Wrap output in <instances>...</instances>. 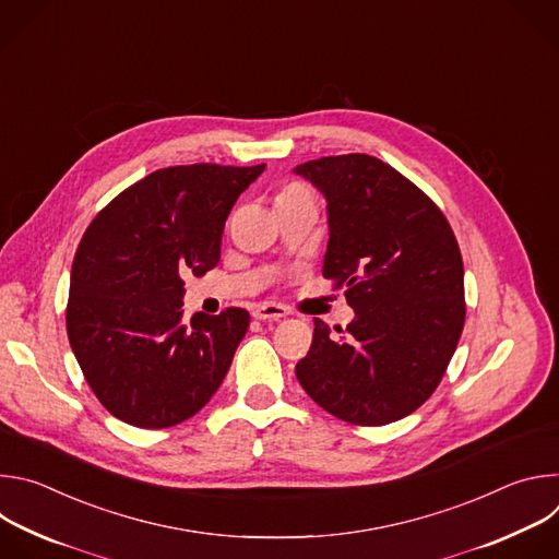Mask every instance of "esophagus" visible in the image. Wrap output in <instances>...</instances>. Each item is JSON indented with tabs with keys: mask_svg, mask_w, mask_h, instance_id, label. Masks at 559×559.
Segmentation results:
<instances>
[{
	"mask_svg": "<svg viewBox=\"0 0 559 559\" xmlns=\"http://www.w3.org/2000/svg\"><path fill=\"white\" fill-rule=\"evenodd\" d=\"M287 313H289V309L278 302H261V305L252 307V316L257 318V321H281V318H285Z\"/></svg>",
	"mask_w": 559,
	"mask_h": 559,
	"instance_id": "34e87169",
	"label": "esophagus"
}]
</instances>
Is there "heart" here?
Returning a JSON list of instances; mask_svg holds the SVG:
<instances>
[{
    "mask_svg": "<svg viewBox=\"0 0 559 559\" xmlns=\"http://www.w3.org/2000/svg\"><path fill=\"white\" fill-rule=\"evenodd\" d=\"M300 190H305V188H300V186H287L281 194H289V192H300Z\"/></svg>",
    "mask_w": 559,
    "mask_h": 559,
    "instance_id": "b5f03b06",
    "label": "heart"
}]
</instances>
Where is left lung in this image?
<instances>
[{
  "label": "left lung",
  "mask_w": 559,
  "mask_h": 559,
  "mask_svg": "<svg viewBox=\"0 0 559 559\" xmlns=\"http://www.w3.org/2000/svg\"><path fill=\"white\" fill-rule=\"evenodd\" d=\"M328 201L323 276L345 285L354 321L336 341L313 318L296 378L316 405L362 427L416 412L464 328V267L451 225L409 179L369 154L294 168Z\"/></svg>",
  "instance_id": "1"
}]
</instances>
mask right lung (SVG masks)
<instances>
[{
	"label": "right lung",
	"instance_id": "right-lung-1",
	"mask_svg": "<svg viewBox=\"0 0 559 559\" xmlns=\"http://www.w3.org/2000/svg\"><path fill=\"white\" fill-rule=\"evenodd\" d=\"M265 166L194 164L147 175L106 205L76 248L66 328L99 403L141 429L179 425L223 382L246 309L183 321V276L221 259L225 218Z\"/></svg>",
	"mask_w": 559,
	"mask_h": 559
}]
</instances>
